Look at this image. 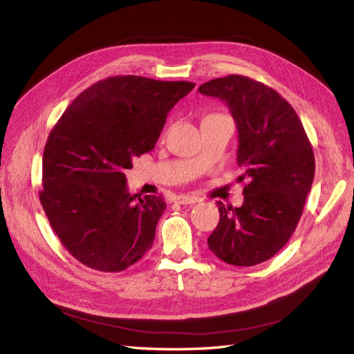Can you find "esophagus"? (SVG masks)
Instances as JSON below:
<instances>
[{
	"instance_id": "obj_1",
	"label": "esophagus",
	"mask_w": 354,
	"mask_h": 354,
	"mask_svg": "<svg viewBox=\"0 0 354 354\" xmlns=\"http://www.w3.org/2000/svg\"><path fill=\"white\" fill-rule=\"evenodd\" d=\"M176 203H179V205H194V203H197L198 202V198L197 197H193V196H187V194H180V196H178L176 198Z\"/></svg>"
}]
</instances>
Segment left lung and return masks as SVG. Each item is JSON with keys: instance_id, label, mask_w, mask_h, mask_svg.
Instances as JSON below:
<instances>
[{"instance_id": "1", "label": "left lung", "mask_w": 354, "mask_h": 354, "mask_svg": "<svg viewBox=\"0 0 354 354\" xmlns=\"http://www.w3.org/2000/svg\"><path fill=\"white\" fill-rule=\"evenodd\" d=\"M198 93L229 106L239 136V180H248L241 207L218 202L220 223L207 245L229 265H259L286 245L301 220L315 171L310 139L287 100L254 79H212Z\"/></svg>"}]
</instances>
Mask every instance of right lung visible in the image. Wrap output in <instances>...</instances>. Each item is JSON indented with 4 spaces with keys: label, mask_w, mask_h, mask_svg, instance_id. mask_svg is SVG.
Segmentation results:
<instances>
[{
    "label": "right lung",
    "mask_w": 354,
    "mask_h": 354,
    "mask_svg": "<svg viewBox=\"0 0 354 354\" xmlns=\"http://www.w3.org/2000/svg\"><path fill=\"white\" fill-rule=\"evenodd\" d=\"M194 86L107 77L80 93L52 129L40 202L61 243L80 263L121 272L151 250L166 202L131 194L124 171L153 149L167 113Z\"/></svg>",
    "instance_id": "1"
}]
</instances>
